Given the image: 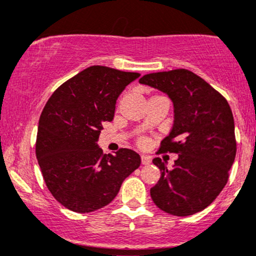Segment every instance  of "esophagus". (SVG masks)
<instances>
[{"mask_svg":"<svg viewBox=\"0 0 256 256\" xmlns=\"http://www.w3.org/2000/svg\"><path fill=\"white\" fill-rule=\"evenodd\" d=\"M140 161H142V165H149V164H150V158L146 156V155H142V156H140Z\"/></svg>","mask_w":256,"mask_h":256,"instance_id":"34e87169","label":"esophagus"}]
</instances>
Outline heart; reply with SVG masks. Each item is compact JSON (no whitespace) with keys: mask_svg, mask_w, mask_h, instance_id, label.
Instances as JSON below:
<instances>
[{"mask_svg":"<svg viewBox=\"0 0 256 256\" xmlns=\"http://www.w3.org/2000/svg\"><path fill=\"white\" fill-rule=\"evenodd\" d=\"M140 144L144 146L146 144V140H140Z\"/></svg>","mask_w":256,"mask_h":256,"instance_id":"b5f03b06","label":"heart"}]
</instances>
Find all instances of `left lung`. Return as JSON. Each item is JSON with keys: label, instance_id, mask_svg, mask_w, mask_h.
Here are the masks:
<instances>
[{"label": "left lung", "instance_id": "8db88e82", "mask_svg": "<svg viewBox=\"0 0 256 256\" xmlns=\"http://www.w3.org/2000/svg\"><path fill=\"white\" fill-rule=\"evenodd\" d=\"M140 83L166 92L174 106L173 128L158 152H174L178 158L172 168L160 158L152 160L161 171L150 189L152 201L172 216L201 212L224 189L236 156L230 106L219 91L189 70L149 73Z\"/></svg>", "mask_w": 256, "mask_h": 256}]
</instances>
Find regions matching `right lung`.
I'll return each instance as SVG.
<instances>
[{"label": "right lung", "mask_w": 256, "mask_h": 256, "mask_svg": "<svg viewBox=\"0 0 256 256\" xmlns=\"http://www.w3.org/2000/svg\"><path fill=\"white\" fill-rule=\"evenodd\" d=\"M140 73L90 66L64 82L44 106L36 156L46 188L67 210L90 213L113 201L140 165L136 152L104 154L98 140L112 122L118 96Z\"/></svg>", "instance_id": "add662e5"}]
</instances>
